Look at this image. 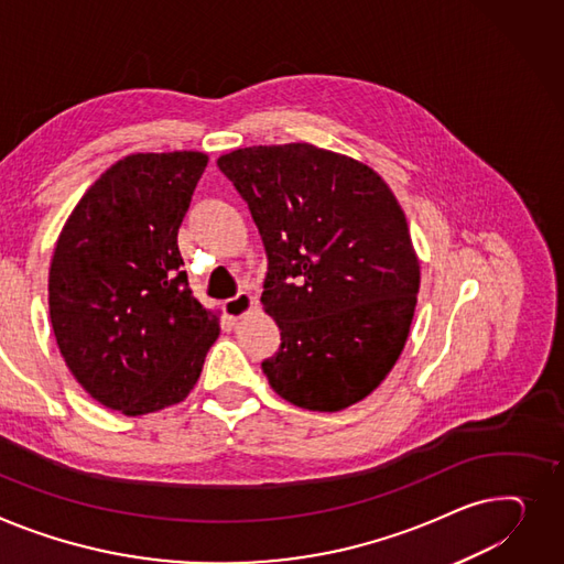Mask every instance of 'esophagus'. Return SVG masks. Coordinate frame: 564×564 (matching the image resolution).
Here are the masks:
<instances>
[{
  "instance_id": "esophagus-1",
  "label": "esophagus",
  "mask_w": 564,
  "mask_h": 564,
  "mask_svg": "<svg viewBox=\"0 0 564 564\" xmlns=\"http://www.w3.org/2000/svg\"><path fill=\"white\" fill-rule=\"evenodd\" d=\"M253 308V296L247 290H240L236 296H231L229 302H224V313L231 319H240L245 315H249Z\"/></svg>"
}]
</instances>
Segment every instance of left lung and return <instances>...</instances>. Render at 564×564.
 <instances>
[{
  "label": "left lung",
  "instance_id": "obj_1",
  "mask_svg": "<svg viewBox=\"0 0 564 564\" xmlns=\"http://www.w3.org/2000/svg\"><path fill=\"white\" fill-rule=\"evenodd\" d=\"M268 253L260 302L281 328L262 360L285 401L335 412L362 401L399 360L420 292V260L388 183L308 142L217 159Z\"/></svg>",
  "mask_w": 564,
  "mask_h": 564
}]
</instances>
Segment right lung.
Returning <instances> with one entry per match:
<instances>
[{"label":"right lung","mask_w":564,"mask_h":564,"mask_svg":"<svg viewBox=\"0 0 564 564\" xmlns=\"http://www.w3.org/2000/svg\"><path fill=\"white\" fill-rule=\"evenodd\" d=\"M202 152L131 154L74 206L50 268V317L72 377L129 417L183 401L219 322L193 296L176 245Z\"/></svg>","instance_id":"right-lung-1"}]
</instances>
